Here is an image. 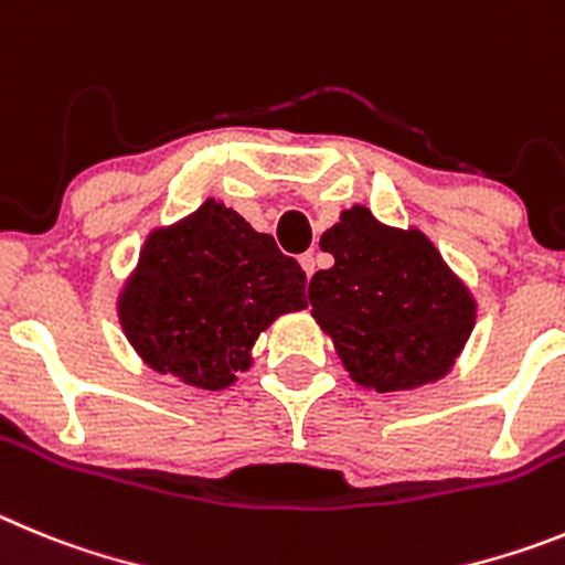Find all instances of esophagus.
I'll return each mask as SVG.
<instances>
[{
  "mask_svg": "<svg viewBox=\"0 0 565 565\" xmlns=\"http://www.w3.org/2000/svg\"><path fill=\"white\" fill-rule=\"evenodd\" d=\"M301 267H303V273H307V278L315 276V270H318V258H315V253H303Z\"/></svg>",
  "mask_w": 565,
  "mask_h": 565,
  "instance_id": "34e87169",
  "label": "esophagus"
}]
</instances>
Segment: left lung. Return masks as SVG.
<instances>
[{"label": "left lung", "mask_w": 565, "mask_h": 565, "mask_svg": "<svg viewBox=\"0 0 565 565\" xmlns=\"http://www.w3.org/2000/svg\"><path fill=\"white\" fill-rule=\"evenodd\" d=\"M334 267L315 273L309 303L349 377L411 391L454 369L476 327V298L416 227H391L354 205L320 236Z\"/></svg>", "instance_id": "left-lung-1"}]
</instances>
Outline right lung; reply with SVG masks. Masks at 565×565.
Returning <instances> with one entry per match:
<instances>
[{"instance_id": "right-lung-1", "label": "right lung", "mask_w": 565, "mask_h": 565, "mask_svg": "<svg viewBox=\"0 0 565 565\" xmlns=\"http://www.w3.org/2000/svg\"><path fill=\"white\" fill-rule=\"evenodd\" d=\"M301 264L233 207L207 200L157 227L118 298L135 352L157 374L222 391L250 369L253 343L284 312L307 307Z\"/></svg>"}]
</instances>
